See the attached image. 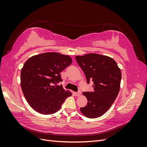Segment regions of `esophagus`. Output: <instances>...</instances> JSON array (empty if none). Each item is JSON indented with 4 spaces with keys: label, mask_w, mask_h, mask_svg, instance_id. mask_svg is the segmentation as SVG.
<instances>
[{
    "label": "esophagus",
    "mask_w": 147,
    "mask_h": 147,
    "mask_svg": "<svg viewBox=\"0 0 147 147\" xmlns=\"http://www.w3.org/2000/svg\"><path fill=\"white\" fill-rule=\"evenodd\" d=\"M75 96H77V97L80 96L81 94H82V92H81L80 91H78V92H75Z\"/></svg>",
    "instance_id": "1"
}]
</instances>
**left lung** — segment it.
Returning a JSON list of instances; mask_svg holds the SVG:
<instances>
[{"instance_id":"left-lung-1","label":"left lung","mask_w":147,"mask_h":147,"mask_svg":"<svg viewBox=\"0 0 147 147\" xmlns=\"http://www.w3.org/2000/svg\"><path fill=\"white\" fill-rule=\"evenodd\" d=\"M78 64L85 74L86 81L94 82L92 92H83L87 105L81 112L90 118H96L106 113L118 94L121 80V70L115 60L107 56L89 53L76 56Z\"/></svg>"}]
</instances>
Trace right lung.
Instances as JSON below:
<instances>
[{
  "label": "right lung",
  "mask_w": 147,
  "mask_h": 147,
  "mask_svg": "<svg viewBox=\"0 0 147 147\" xmlns=\"http://www.w3.org/2000/svg\"><path fill=\"white\" fill-rule=\"evenodd\" d=\"M68 55L56 52L34 55L26 61L21 71V86L25 98L35 111L51 115L58 111L72 93L61 85L60 73L72 64Z\"/></svg>",
  "instance_id": "1"
}]
</instances>
